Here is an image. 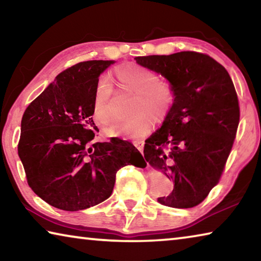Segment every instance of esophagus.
<instances>
[{"label":"esophagus","instance_id":"34e87169","mask_svg":"<svg viewBox=\"0 0 261 261\" xmlns=\"http://www.w3.org/2000/svg\"><path fill=\"white\" fill-rule=\"evenodd\" d=\"M134 145L140 153H143V149H144V141L143 140H135Z\"/></svg>","mask_w":261,"mask_h":261}]
</instances>
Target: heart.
I'll use <instances>...</instances> for the list:
<instances>
[{
  "instance_id": "heart-1",
  "label": "heart",
  "mask_w": 261,
  "mask_h": 261,
  "mask_svg": "<svg viewBox=\"0 0 261 261\" xmlns=\"http://www.w3.org/2000/svg\"><path fill=\"white\" fill-rule=\"evenodd\" d=\"M118 81L126 90L134 92L136 99L129 120L106 129L109 137L141 138L148 135L154 120L161 123L169 116L175 103V91L170 84L161 82L156 72L138 64L126 63L115 69ZM113 86L108 78H101L96 84L92 115L99 124H107L110 120L109 101Z\"/></svg>"
}]
</instances>
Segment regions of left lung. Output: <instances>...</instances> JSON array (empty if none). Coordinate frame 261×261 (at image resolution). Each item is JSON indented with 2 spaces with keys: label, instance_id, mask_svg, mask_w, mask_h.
Instances as JSON below:
<instances>
[{
  "label": "left lung",
  "instance_id": "obj_1",
  "mask_svg": "<svg viewBox=\"0 0 261 261\" xmlns=\"http://www.w3.org/2000/svg\"><path fill=\"white\" fill-rule=\"evenodd\" d=\"M135 60L160 73L175 91L169 116L144 146L145 160L175 183L173 192L158 201L191 208L218 184L230 154L240 123L235 86L227 70L201 53Z\"/></svg>",
  "mask_w": 261,
  "mask_h": 261
}]
</instances>
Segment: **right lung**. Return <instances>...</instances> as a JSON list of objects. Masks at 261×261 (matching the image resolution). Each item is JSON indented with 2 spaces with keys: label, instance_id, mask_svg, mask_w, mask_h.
<instances>
[{
  "label": "right lung",
  "instance_id": "add662e5",
  "mask_svg": "<svg viewBox=\"0 0 261 261\" xmlns=\"http://www.w3.org/2000/svg\"><path fill=\"white\" fill-rule=\"evenodd\" d=\"M115 61H87L57 74L29 105L20 123L18 155L33 192L63 211L90 208L113 192L122 167H146L126 140H93L92 105L100 74Z\"/></svg>",
  "mask_w": 261,
  "mask_h": 261
}]
</instances>
